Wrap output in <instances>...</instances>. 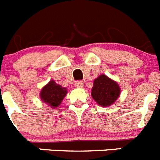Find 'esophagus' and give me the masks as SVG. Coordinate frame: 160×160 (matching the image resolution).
Wrapping results in <instances>:
<instances>
[{"mask_svg": "<svg viewBox=\"0 0 160 160\" xmlns=\"http://www.w3.org/2000/svg\"><path fill=\"white\" fill-rule=\"evenodd\" d=\"M83 82L82 81H77L75 82V87H77V88H82L83 87Z\"/></svg>", "mask_w": 160, "mask_h": 160, "instance_id": "esophagus-1", "label": "esophagus"}]
</instances>
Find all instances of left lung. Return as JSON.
I'll return each instance as SVG.
<instances>
[{
	"label": "left lung",
	"mask_w": 160,
	"mask_h": 160,
	"mask_svg": "<svg viewBox=\"0 0 160 160\" xmlns=\"http://www.w3.org/2000/svg\"><path fill=\"white\" fill-rule=\"evenodd\" d=\"M120 88L116 82L102 74L94 81L91 96L102 107H108L119 96Z\"/></svg>",
	"instance_id": "left-lung-1"
}]
</instances>
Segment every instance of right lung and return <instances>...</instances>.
<instances>
[{
	"label": "right lung",
	"mask_w": 160,
	"mask_h": 160,
	"mask_svg": "<svg viewBox=\"0 0 160 160\" xmlns=\"http://www.w3.org/2000/svg\"><path fill=\"white\" fill-rule=\"evenodd\" d=\"M66 94L67 90L66 88L62 87L52 80L42 88L40 96L44 102L55 108L60 105Z\"/></svg>",
	"instance_id": "obj_1"
}]
</instances>
